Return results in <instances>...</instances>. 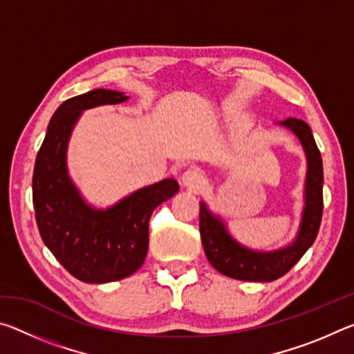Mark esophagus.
<instances>
[{"instance_id": "1", "label": "esophagus", "mask_w": 354, "mask_h": 354, "mask_svg": "<svg viewBox=\"0 0 354 354\" xmlns=\"http://www.w3.org/2000/svg\"><path fill=\"white\" fill-rule=\"evenodd\" d=\"M183 184L185 187H189L195 192L201 190L206 185L205 173H203L200 169H196V167H190V169H187L183 173Z\"/></svg>"}]
</instances>
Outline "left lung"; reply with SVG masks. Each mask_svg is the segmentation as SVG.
Masks as SVG:
<instances>
[{
	"label": "left lung",
	"mask_w": 354,
	"mask_h": 354,
	"mask_svg": "<svg viewBox=\"0 0 354 354\" xmlns=\"http://www.w3.org/2000/svg\"><path fill=\"white\" fill-rule=\"evenodd\" d=\"M301 142L308 158L306 206L297 241L290 247L273 253H257L243 248L227 234L218 217L207 211L205 203L200 206V234L207 261L225 277L241 281L268 283L290 270L314 243L323 214V165L322 156L314 140L313 131L304 120L295 117L281 122Z\"/></svg>",
	"instance_id": "obj_1"
}]
</instances>
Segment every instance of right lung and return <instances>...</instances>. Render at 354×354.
<instances>
[{"mask_svg": "<svg viewBox=\"0 0 354 354\" xmlns=\"http://www.w3.org/2000/svg\"><path fill=\"white\" fill-rule=\"evenodd\" d=\"M124 100L128 97L122 92L97 88L64 101L35 158L32 203L41 241L84 283H111L139 270L148 251L149 217L179 189L176 179H162L111 209L97 211L82 201L71 184L65 151L77 117L91 107Z\"/></svg>", "mask_w": 354, "mask_h": 354, "instance_id": "add662e5", "label": "right lung"}]
</instances>
